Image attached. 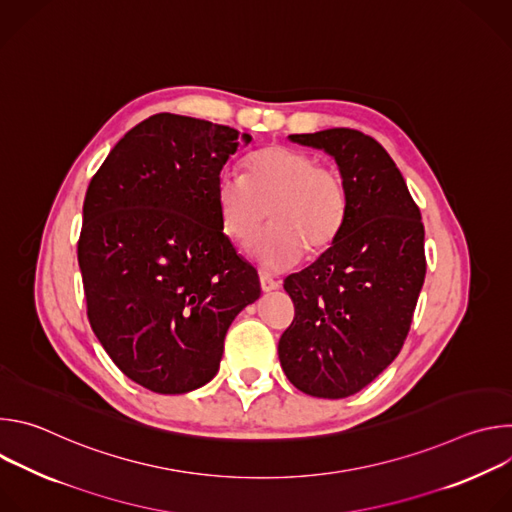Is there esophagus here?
Masks as SVG:
<instances>
[{"mask_svg":"<svg viewBox=\"0 0 512 512\" xmlns=\"http://www.w3.org/2000/svg\"><path fill=\"white\" fill-rule=\"evenodd\" d=\"M259 281H261V289L265 291V294H269V291H275V289L281 287V281L273 279V277L267 275V273H261V275H259Z\"/></svg>","mask_w":512,"mask_h":512,"instance_id":"esophagus-1","label":"esophagus"}]
</instances>
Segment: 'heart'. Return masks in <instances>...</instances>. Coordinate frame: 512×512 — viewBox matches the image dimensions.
<instances>
[{
  "label": "heart",
  "instance_id": "obj_1",
  "mask_svg": "<svg viewBox=\"0 0 512 512\" xmlns=\"http://www.w3.org/2000/svg\"><path fill=\"white\" fill-rule=\"evenodd\" d=\"M247 176L223 170L216 176L214 200L225 231L247 243L267 214L273 225L251 245L253 259L269 271L294 267L306 253L328 249L346 218V184L332 166L314 156L269 145L245 162Z\"/></svg>",
  "mask_w": 512,
  "mask_h": 512
}]
</instances>
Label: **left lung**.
Returning a JSON list of instances; mask_svg holds the SVG:
<instances>
[{
  "instance_id": "obj_1",
  "label": "left lung",
  "mask_w": 512,
  "mask_h": 512,
  "mask_svg": "<svg viewBox=\"0 0 512 512\" xmlns=\"http://www.w3.org/2000/svg\"><path fill=\"white\" fill-rule=\"evenodd\" d=\"M289 141L336 162L348 204L336 241L283 283L296 318L277 354L296 389L344 399L373 383L407 338L425 279L421 212L373 137L338 127Z\"/></svg>"
}]
</instances>
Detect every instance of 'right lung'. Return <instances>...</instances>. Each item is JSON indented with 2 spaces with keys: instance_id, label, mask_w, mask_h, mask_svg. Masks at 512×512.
<instances>
[{
  "instance_id": "obj_1",
  "label": "right lung",
  "mask_w": 512,
  "mask_h": 512,
  "mask_svg": "<svg viewBox=\"0 0 512 512\" xmlns=\"http://www.w3.org/2000/svg\"><path fill=\"white\" fill-rule=\"evenodd\" d=\"M249 135L158 113L127 131L93 176L79 241L89 322L119 371L160 395L214 379L257 271L223 233L216 176Z\"/></svg>"
}]
</instances>
